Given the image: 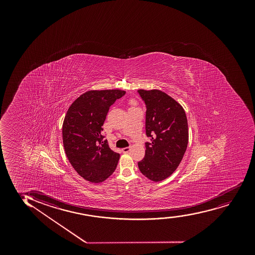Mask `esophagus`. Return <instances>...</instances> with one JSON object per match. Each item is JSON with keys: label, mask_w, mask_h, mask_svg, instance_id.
Here are the masks:
<instances>
[{"label": "esophagus", "mask_w": 255, "mask_h": 255, "mask_svg": "<svg viewBox=\"0 0 255 255\" xmlns=\"http://www.w3.org/2000/svg\"><path fill=\"white\" fill-rule=\"evenodd\" d=\"M122 150H123V153L129 152L130 151V147H125V148L122 149Z\"/></svg>", "instance_id": "1"}]
</instances>
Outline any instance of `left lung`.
Returning a JSON list of instances; mask_svg holds the SVG:
<instances>
[{
  "mask_svg": "<svg viewBox=\"0 0 255 255\" xmlns=\"http://www.w3.org/2000/svg\"><path fill=\"white\" fill-rule=\"evenodd\" d=\"M146 106L145 130L151 142L138 161L141 173L152 181L167 179L179 167L189 140L185 110L172 97L157 89L138 90Z\"/></svg>",
  "mask_w": 255,
  "mask_h": 255,
  "instance_id": "obj_1",
  "label": "left lung"
}]
</instances>
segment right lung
Here are the masks:
<instances>
[{
	"instance_id": "1",
	"label": "right lung",
	"mask_w": 255,
	"mask_h": 255,
	"mask_svg": "<svg viewBox=\"0 0 255 255\" xmlns=\"http://www.w3.org/2000/svg\"><path fill=\"white\" fill-rule=\"evenodd\" d=\"M125 94L119 89L86 92L65 115L62 128L65 154L76 173L91 183L105 181L117 168L120 155L103 141L101 132L109 109Z\"/></svg>"
}]
</instances>
